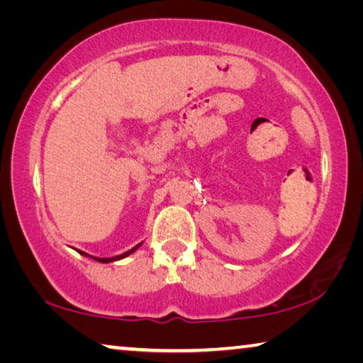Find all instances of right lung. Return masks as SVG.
Wrapping results in <instances>:
<instances>
[{"label": "right lung", "mask_w": 363, "mask_h": 363, "mask_svg": "<svg viewBox=\"0 0 363 363\" xmlns=\"http://www.w3.org/2000/svg\"><path fill=\"white\" fill-rule=\"evenodd\" d=\"M139 247V245H138ZM138 247H134L133 250H130V251H126V253H123V255H120V256H115V257H94L96 261H99V262H112V261H118V259H121V257H126V256H130L134 250H136ZM79 253L82 255H86V253H83V251H79ZM88 256V255H86Z\"/></svg>", "instance_id": "1"}]
</instances>
